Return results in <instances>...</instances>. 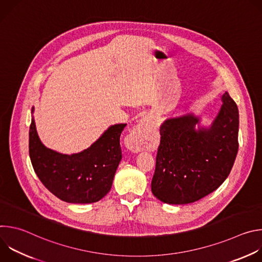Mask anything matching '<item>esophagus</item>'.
Segmentation results:
<instances>
[{"instance_id": "1", "label": "esophagus", "mask_w": 262, "mask_h": 262, "mask_svg": "<svg viewBox=\"0 0 262 262\" xmlns=\"http://www.w3.org/2000/svg\"><path fill=\"white\" fill-rule=\"evenodd\" d=\"M151 122V119L148 117H144L139 121L133 133L126 139V146L130 150H133L134 152L141 151L142 138L145 135V132L148 129V127H150Z\"/></svg>"}]
</instances>
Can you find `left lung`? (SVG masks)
<instances>
[{"instance_id": "left-lung-1", "label": "left lung", "mask_w": 262, "mask_h": 262, "mask_svg": "<svg viewBox=\"0 0 262 262\" xmlns=\"http://www.w3.org/2000/svg\"><path fill=\"white\" fill-rule=\"evenodd\" d=\"M209 127L196 129L194 114L170 118L160 127L152 194L168 204H188L215 191L228 177L238 150V108L228 92Z\"/></svg>"}]
</instances>
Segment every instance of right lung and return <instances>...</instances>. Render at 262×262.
Instances as JSON below:
<instances>
[{
	"label": "right lung",
	"mask_w": 262,
	"mask_h": 262,
	"mask_svg": "<svg viewBox=\"0 0 262 262\" xmlns=\"http://www.w3.org/2000/svg\"><path fill=\"white\" fill-rule=\"evenodd\" d=\"M34 107H32V114ZM126 124L110 126L89 148L73 155H62L47 148L36 132L29 130V154L35 173L46 188L68 203H93L102 199L122 159L120 135Z\"/></svg>",
	"instance_id": "right-lung-1"
}]
</instances>
